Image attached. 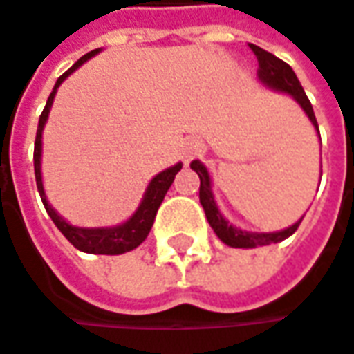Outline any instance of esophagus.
I'll return each instance as SVG.
<instances>
[{"mask_svg":"<svg viewBox=\"0 0 354 354\" xmlns=\"http://www.w3.org/2000/svg\"><path fill=\"white\" fill-rule=\"evenodd\" d=\"M200 150H202V144L198 138H186L182 142V160L188 164L190 160H194L200 154Z\"/></svg>","mask_w":354,"mask_h":354,"instance_id":"34e87169","label":"esophagus"}]
</instances>
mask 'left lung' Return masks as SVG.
Here are the masks:
<instances>
[{
    "label": "left lung",
    "instance_id": "8db88e82",
    "mask_svg": "<svg viewBox=\"0 0 354 354\" xmlns=\"http://www.w3.org/2000/svg\"><path fill=\"white\" fill-rule=\"evenodd\" d=\"M250 50L254 52L257 59H259V77L260 82L277 92H284V94H290L304 110V114L308 115V120L313 122V126L317 128L319 132V124H317V118H315V112H313V106L308 102V97L302 90L301 82L297 77V73L292 72V68L279 59L274 53L266 52L254 44H248ZM190 168L194 170L200 178V204L204 208V214H206V220L208 224L212 226V230L216 232L224 244L232 246V248H257V246H266V244H272V242H281V240L288 239L290 234L297 232L299 222H295L292 226L284 228V230H279V232H246V230H240L236 226L228 224V220L224 218L220 214L218 206L214 202V194H212V186H210V174L206 170V166L198 160H192Z\"/></svg>",
    "mask_w": 354,
    "mask_h": 354
}]
</instances>
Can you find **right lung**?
<instances>
[{"label":"right lung","mask_w":354,"mask_h":354,"mask_svg":"<svg viewBox=\"0 0 354 354\" xmlns=\"http://www.w3.org/2000/svg\"><path fill=\"white\" fill-rule=\"evenodd\" d=\"M100 52V50H94V52L86 53L82 55L72 68L66 73H62L53 86V92L48 97V104L44 108V112L39 115V124H37V134H35V148H33V170H35V182H37V192L41 196V202L50 214V218L53 220V224L59 228V232L66 236V239L72 242L73 246L82 252H90V254H124V252H130L134 250L136 246H140L152 224H154V218H156L158 208L162 204V200L166 196L168 188L172 186L174 178L180 172L182 164L178 162L176 166L160 172L156 176L152 178V182L148 184L146 188V194L142 198V204L138 206V210L134 212V216L130 220H126L124 224L120 226H112V228H80V226H72L68 224L66 220L62 218L55 210L52 208V204L48 202L46 198V192H44V184H41V132H44V126L48 122V115H50V108L53 104V97H55V92L59 88V84L70 75L72 72H75L84 62H88L92 55Z\"/></svg>","instance_id":"add662e5"}]
</instances>
